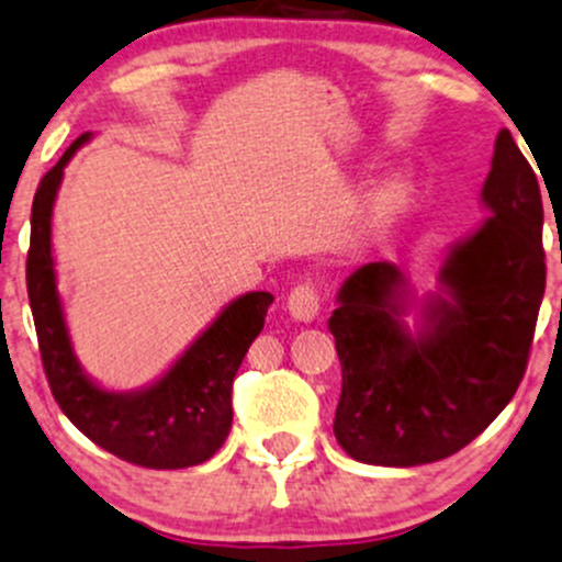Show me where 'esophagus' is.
<instances>
[{
	"label": "esophagus",
	"mask_w": 562,
	"mask_h": 562,
	"mask_svg": "<svg viewBox=\"0 0 562 562\" xmlns=\"http://www.w3.org/2000/svg\"><path fill=\"white\" fill-rule=\"evenodd\" d=\"M319 303H322L319 289H316L311 281L297 283V286H294L286 297L289 314H292L297 322L314 319V316L319 314Z\"/></svg>",
	"instance_id": "34e87169"
}]
</instances>
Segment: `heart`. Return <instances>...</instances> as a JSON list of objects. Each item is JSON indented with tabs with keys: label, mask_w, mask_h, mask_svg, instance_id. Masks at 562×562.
<instances>
[{
	"label": "heart",
	"mask_w": 562,
	"mask_h": 562,
	"mask_svg": "<svg viewBox=\"0 0 562 562\" xmlns=\"http://www.w3.org/2000/svg\"><path fill=\"white\" fill-rule=\"evenodd\" d=\"M401 194H403V183L395 181V183H390V187L384 189V194H381V196H384L386 202H392V200H397Z\"/></svg>",
	"instance_id": "b5f03b06"
}]
</instances>
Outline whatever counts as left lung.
<instances>
[{"label":"left lung","instance_id":"left-lung-1","mask_svg":"<svg viewBox=\"0 0 562 562\" xmlns=\"http://www.w3.org/2000/svg\"><path fill=\"white\" fill-rule=\"evenodd\" d=\"M490 218L457 243L441 289L411 335L401 270L351 273L329 316L340 373L335 438L370 465H425L460 452L508 406L528 368L547 286L543 205L533 167L501 130L482 189Z\"/></svg>","mask_w":562,"mask_h":562}]
</instances>
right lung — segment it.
Segmentation results:
<instances>
[{
	"instance_id": "1",
	"label": "right lung",
	"mask_w": 562,
	"mask_h": 562,
	"mask_svg": "<svg viewBox=\"0 0 562 562\" xmlns=\"http://www.w3.org/2000/svg\"><path fill=\"white\" fill-rule=\"evenodd\" d=\"M89 137V132L80 135L45 172L32 202L26 289L45 379L67 419L105 452L156 471L200 465L227 441L235 373L251 340L262 333L273 294L248 292L229 303L148 390L108 392L97 386L72 355L50 257V213L65 165Z\"/></svg>"
}]
</instances>
